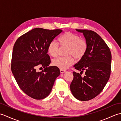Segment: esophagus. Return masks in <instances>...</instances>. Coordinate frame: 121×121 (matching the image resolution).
Wrapping results in <instances>:
<instances>
[{
  "instance_id": "34e87169",
  "label": "esophagus",
  "mask_w": 121,
  "mask_h": 121,
  "mask_svg": "<svg viewBox=\"0 0 121 121\" xmlns=\"http://www.w3.org/2000/svg\"><path fill=\"white\" fill-rule=\"evenodd\" d=\"M60 73H65V72H66L65 70H62V69H60Z\"/></svg>"
}]
</instances>
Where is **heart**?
I'll list each match as a JSON object with an SVG mask.
<instances>
[{
    "label": "heart",
    "instance_id": "b5f03b06",
    "mask_svg": "<svg viewBox=\"0 0 121 121\" xmlns=\"http://www.w3.org/2000/svg\"><path fill=\"white\" fill-rule=\"evenodd\" d=\"M61 46L67 47L68 55H72L76 59H81L85 55L87 49L86 41L80 39L78 35L71 32H66L59 38ZM59 45L56 41L52 40L48 47V52L52 56H57ZM74 63V59L71 56L66 57H58L52 61V65L60 69L65 70L72 65Z\"/></svg>",
    "mask_w": 121,
    "mask_h": 121
}]
</instances>
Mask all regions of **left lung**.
<instances>
[{"mask_svg": "<svg viewBox=\"0 0 121 121\" xmlns=\"http://www.w3.org/2000/svg\"><path fill=\"white\" fill-rule=\"evenodd\" d=\"M83 33L87 43L86 53L74 65L81 73L73 72L70 89L73 96L81 101H88L98 96L110 78L111 53L100 36L91 30H76ZM85 71V75H81Z\"/></svg>", "mask_w": 121, "mask_h": 121, "instance_id": "8db88e82", "label": "left lung"}]
</instances>
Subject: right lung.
Returning <instances> with one entry per match:
<instances>
[{
    "label": "right lung",
    "instance_id": "obj_1",
    "mask_svg": "<svg viewBox=\"0 0 121 121\" xmlns=\"http://www.w3.org/2000/svg\"><path fill=\"white\" fill-rule=\"evenodd\" d=\"M62 32L35 28L19 37L14 43L11 71L20 88L33 99L47 97L60 75L58 68L49 66L51 61L47 52L49 43ZM39 67L44 70L38 72Z\"/></svg>",
    "mask_w": 121,
    "mask_h": 121
}]
</instances>
